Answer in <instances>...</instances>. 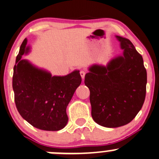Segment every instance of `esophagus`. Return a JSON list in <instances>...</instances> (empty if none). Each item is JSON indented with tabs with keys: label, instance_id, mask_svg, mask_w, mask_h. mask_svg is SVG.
<instances>
[{
	"label": "esophagus",
	"instance_id": "esophagus-1",
	"mask_svg": "<svg viewBox=\"0 0 159 159\" xmlns=\"http://www.w3.org/2000/svg\"><path fill=\"white\" fill-rule=\"evenodd\" d=\"M85 74H86V72H85V71H83V70H81V71H80V75H81V78H83V79H84V78Z\"/></svg>",
	"mask_w": 159,
	"mask_h": 159
}]
</instances>
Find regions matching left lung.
Wrapping results in <instances>:
<instances>
[{
	"mask_svg": "<svg viewBox=\"0 0 159 159\" xmlns=\"http://www.w3.org/2000/svg\"><path fill=\"white\" fill-rule=\"evenodd\" d=\"M116 37L123 49V56L113 58L106 67L93 65L84 77L93 120L108 128L130 123L141 110L146 93L147 72L143 57L129 39Z\"/></svg>",
	"mask_w": 159,
	"mask_h": 159,
	"instance_id": "obj_1",
	"label": "left lung"
}]
</instances>
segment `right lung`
<instances>
[{"label":"right lung","mask_w":159,"mask_h":159,"mask_svg":"<svg viewBox=\"0 0 159 159\" xmlns=\"http://www.w3.org/2000/svg\"><path fill=\"white\" fill-rule=\"evenodd\" d=\"M25 39L13 67V89L16 109L20 116L34 127L58 131L66 126V108L75 90L81 83L79 71L66 76H52L48 71L21 59L27 54Z\"/></svg>","instance_id":"right-lung-1"}]
</instances>
